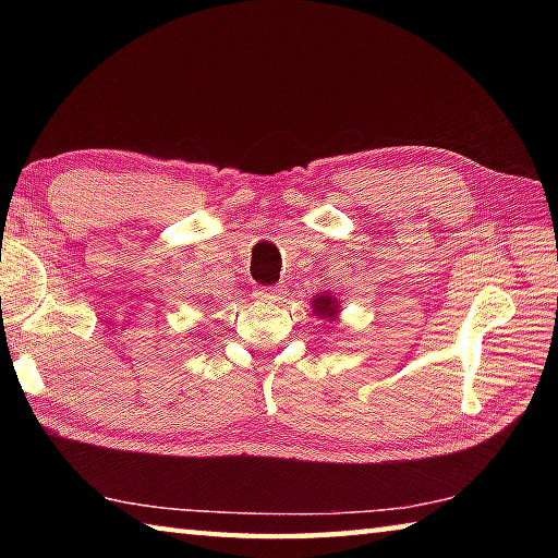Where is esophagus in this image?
<instances>
[{
  "instance_id": "esophagus-1",
  "label": "esophagus",
  "mask_w": 558,
  "mask_h": 558,
  "mask_svg": "<svg viewBox=\"0 0 558 558\" xmlns=\"http://www.w3.org/2000/svg\"><path fill=\"white\" fill-rule=\"evenodd\" d=\"M256 300L258 302H266V304H278L286 298V286H276V288H258L256 292Z\"/></svg>"
}]
</instances>
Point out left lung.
I'll list each match as a JSON object with an SVG mask.
<instances>
[{
    "label": "left lung",
    "mask_w": 558,
    "mask_h": 558,
    "mask_svg": "<svg viewBox=\"0 0 558 558\" xmlns=\"http://www.w3.org/2000/svg\"><path fill=\"white\" fill-rule=\"evenodd\" d=\"M312 304V312H314V316H318L324 322H338V316H340V300L336 298V294H330V292H318V294H314V300L310 302Z\"/></svg>",
    "instance_id": "obj_1"
}]
</instances>
